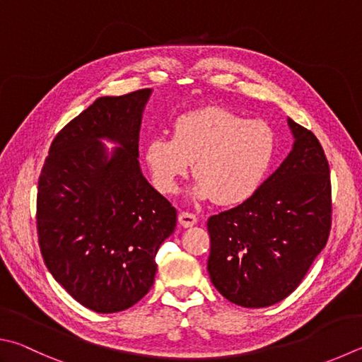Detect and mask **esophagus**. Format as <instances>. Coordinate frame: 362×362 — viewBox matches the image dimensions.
I'll list each match as a JSON object with an SVG mask.
<instances>
[{
	"label": "esophagus",
	"mask_w": 362,
	"mask_h": 362,
	"mask_svg": "<svg viewBox=\"0 0 362 362\" xmlns=\"http://www.w3.org/2000/svg\"><path fill=\"white\" fill-rule=\"evenodd\" d=\"M179 221H180V225H182L183 228H189V226L196 225V221H198V218H196V215H194V214H189V212H180V215H179Z\"/></svg>",
	"instance_id": "1"
}]
</instances>
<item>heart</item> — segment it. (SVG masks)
<instances>
[{"label": "heart", "instance_id": "obj_1", "mask_svg": "<svg viewBox=\"0 0 362 362\" xmlns=\"http://www.w3.org/2000/svg\"><path fill=\"white\" fill-rule=\"evenodd\" d=\"M277 134L262 120H245L233 110L207 106L177 117L173 139L150 137L144 161L153 187L174 194L192 168L196 199L238 206L258 193L274 166Z\"/></svg>", "mask_w": 362, "mask_h": 362}]
</instances>
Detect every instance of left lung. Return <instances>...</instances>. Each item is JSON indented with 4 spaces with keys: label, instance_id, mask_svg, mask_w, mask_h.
I'll use <instances>...</instances> for the list:
<instances>
[{
    "label": "left lung",
    "instance_id": "8db88e82",
    "mask_svg": "<svg viewBox=\"0 0 362 362\" xmlns=\"http://www.w3.org/2000/svg\"><path fill=\"white\" fill-rule=\"evenodd\" d=\"M293 150L253 198L207 220V271L221 296L259 308L290 296L331 231V175L312 131L291 118Z\"/></svg>",
    "mask_w": 362,
    "mask_h": 362
}]
</instances>
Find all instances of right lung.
<instances>
[{
	"label": "right lung",
	"instance_id": "add662e5",
	"mask_svg": "<svg viewBox=\"0 0 362 362\" xmlns=\"http://www.w3.org/2000/svg\"><path fill=\"white\" fill-rule=\"evenodd\" d=\"M152 90L103 96L52 142L37 182V238L45 266L98 313L133 307L152 288L155 256L177 210L139 166L142 112ZM103 139L119 144L109 154Z\"/></svg>",
	"mask_w": 362,
	"mask_h": 362
}]
</instances>
